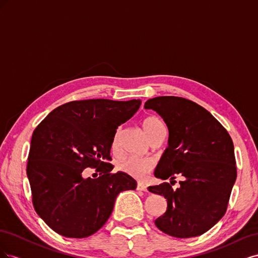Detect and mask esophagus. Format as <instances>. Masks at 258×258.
<instances>
[{
    "label": "esophagus",
    "mask_w": 258,
    "mask_h": 258,
    "mask_svg": "<svg viewBox=\"0 0 258 258\" xmlns=\"http://www.w3.org/2000/svg\"><path fill=\"white\" fill-rule=\"evenodd\" d=\"M137 189L141 190V191H147V186L144 183H138Z\"/></svg>",
    "instance_id": "obj_1"
}]
</instances>
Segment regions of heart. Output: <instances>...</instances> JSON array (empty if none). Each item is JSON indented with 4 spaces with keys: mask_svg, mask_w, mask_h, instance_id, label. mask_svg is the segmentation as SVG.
Instances as JSON below:
<instances>
[{
    "mask_svg": "<svg viewBox=\"0 0 258 258\" xmlns=\"http://www.w3.org/2000/svg\"><path fill=\"white\" fill-rule=\"evenodd\" d=\"M142 129L150 141L165 134V127L162 122L155 116H147L142 120ZM112 150H118V132L115 135L112 142ZM155 167V161L148 157H130L119 162L118 169L120 172L128 174L137 179H144L148 176Z\"/></svg>",
    "mask_w": 258,
    "mask_h": 258,
    "instance_id": "obj_1",
    "label": "heart"
}]
</instances>
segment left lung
<instances>
[{"label": "left lung", "instance_id": "obj_1", "mask_svg": "<svg viewBox=\"0 0 258 258\" xmlns=\"http://www.w3.org/2000/svg\"><path fill=\"white\" fill-rule=\"evenodd\" d=\"M145 108L157 112L167 123L169 146L155 176L170 183L148 187L168 202L166 213L155 221L162 232L175 238L207 232L226 213L237 166L232 140L223 124L206 108L181 97L147 100ZM177 175L185 177L178 189Z\"/></svg>", "mask_w": 258, "mask_h": 258}]
</instances>
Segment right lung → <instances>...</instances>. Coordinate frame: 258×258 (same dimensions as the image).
I'll use <instances>...</instances> for the list:
<instances>
[{
    "label": "right lung",
    "instance_id": "add662e5",
    "mask_svg": "<svg viewBox=\"0 0 258 258\" xmlns=\"http://www.w3.org/2000/svg\"><path fill=\"white\" fill-rule=\"evenodd\" d=\"M141 101L90 99L54 108L32 135L27 174L36 213L68 238L97 232L113 212L122 190H134L135 178L112 173L111 147L116 130L139 110ZM86 167L97 179H84Z\"/></svg>",
    "mask_w": 258,
    "mask_h": 258
}]
</instances>
